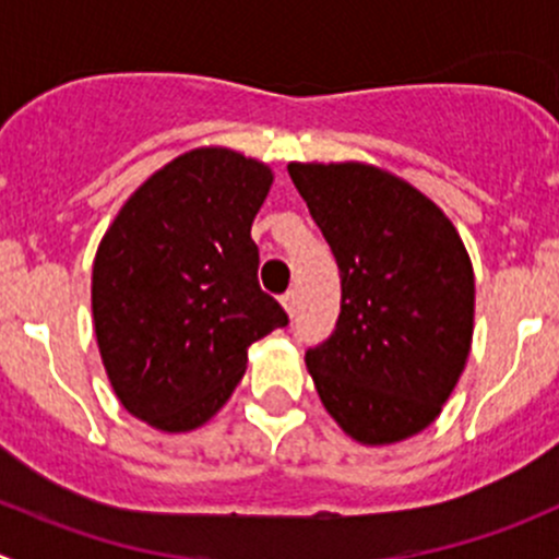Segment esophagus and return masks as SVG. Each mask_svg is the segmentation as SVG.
<instances>
[{
	"mask_svg": "<svg viewBox=\"0 0 559 559\" xmlns=\"http://www.w3.org/2000/svg\"><path fill=\"white\" fill-rule=\"evenodd\" d=\"M281 306H284V311H286V313L295 316V311H297V292H295V289L286 292V295L281 297Z\"/></svg>",
	"mask_w": 559,
	"mask_h": 559,
	"instance_id": "obj_1",
	"label": "esophagus"
}]
</instances>
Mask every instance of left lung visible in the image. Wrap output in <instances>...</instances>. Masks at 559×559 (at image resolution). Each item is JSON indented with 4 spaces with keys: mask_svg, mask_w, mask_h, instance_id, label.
<instances>
[{
    "mask_svg": "<svg viewBox=\"0 0 559 559\" xmlns=\"http://www.w3.org/2000/svg\"><path fill=\"white\" fill-rule=\"evenodd\" d=\"M341 270V316L306 365L326 414L365 447L416 436L454 392L473 341L476 278L447 213L362 162H292Z\"/></svg>",
    "mask_w": 559,
    "mask_h": 559,
    "instance_id": "1",
    "label": "left lung"
}]
</instances>
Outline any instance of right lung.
<instances>
[{"label":"right lung","instance_id":"1","mask_svg":"<svg viewBox=\"0 0 559 559\" xmlns=\"http://www.w3.org/2000/svg\"><path fill=\"white\" fill-rule=\"evenodd\" d=\"M264 162L194 148L123 202L97 248L92 313L123 408L162 432L205 425L243 379L248 346L289 324L259 289L253 216Z\"/></svg>","mask_w":559,"mask_h":559}]
</instances>
